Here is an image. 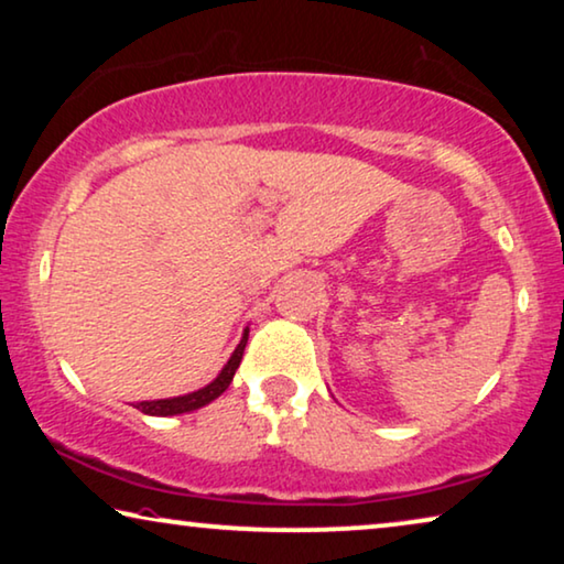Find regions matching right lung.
Wrapping results in <instances>:
<instances>
[{"mask_svg": "<svg viewBox=\"0 0 564 564\" xmlns=\"http://www.w3.org/2000/svg\"><path fill=\"white\" fill-rule=\"evenodd\" d=\"M246 341H249V328H243L241 341H238L234 354H230V359L226 361V367L220 369L218 377H215L210 384H205V388H199L195 392H187V395L164 398V400H141V403H135V408L141 413H145V415H180V413L197 411V408L213 403V400L220 398L223 392L228 390V384L234 382L236 369H238V365H241V359H243Z\"/></svg>", "mask_w": 564, "mask_h": 564, "instance_id": "add662e5", "label": "right lung"}]
</instances>
